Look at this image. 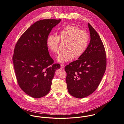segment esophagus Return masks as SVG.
Here are the masks:
<instances>
[{"label":"esophagus","mask_w":124,"mask_h":124,"mask_svg":"<svg viewBox=\"0 0 124 124\" xmlns=\"http://www.w3.org/2000/svg\"><path fill=\"white\" fill-rule=\"evenodd\" d=\"M60 66H61V68H64V67H65L63 64H61V65H60Z\"/></svg>","instance_id":"esophagus-1"}]
</instances>
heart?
Segmentation results:
<instances>
[{
    "instance_id": "heart-1",
    "label": "heart",
    "mask_w": 124,
    "mask_h": 124,
    "mask_svg": "<svg viewBox=\"0 0 124 124\" xmlns=\"http://www.w3.org/2000/svg\"><path fill=\"white\" fill-rule=\"evenodd\" d=\"M60 40L65 41L64 50L61 51L57 57V61L60 63H65L74 58L80 57L85 51L89 42V36L87 32L80 30L73 25H68L58 31V35H49L47 38L48 48L53 52H59Z\"/></svg>"
}]
</instances>
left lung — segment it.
Instances as JSON below:
<instances>
[{"instance_id":"1","label":"left lung","mask_w":124,"mask_h":124,"mask_svg":"<svg viewBox=\"0 0 124 124\" xmlns=\"http://www.w3.org/2000/svg\"><path fill=\"white\" fill-rule=\"evenodd\" d=\"M90 41L84 53L67 65L66 81L69 93L76 98L93 93L99 85L106 68L105 48L100 37L88 23Z\"/></svg>"}]
</instances>
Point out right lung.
<instances>
[{"mask_svg": "<svg viewBox=\"0 0 124 124\" xmlns=\"http://www.w3.org/2000/svg\"><path fill=\"white\" fill-rule=\"evenodd\" d=\"M61 19H44L31 25L20 37L14 52L13 62L18 84L34 98L47 95L55 71L60 68L49 55L46 40Z\"/></svg>", "mask_w": 124, "mask_h": 124, "instance_id": "add662e5", "label": "right lung"}]
</instances>
